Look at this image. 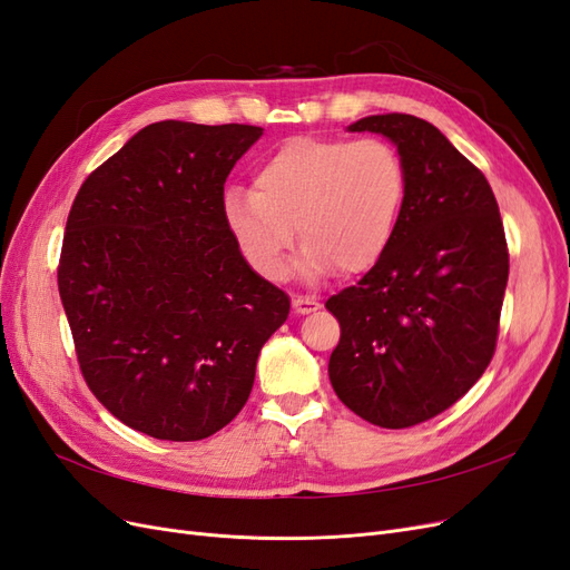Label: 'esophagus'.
<instances>
[{
  "mask_svg": "<svg viewBox=\"0 0 570 570\" xmlns=\"http://www.w3.org/2000/svg\"><path fill=\"white\" fill-rule=\"evenodd\" d=\"M292 308H295V314L304 316V314L318 312V308H321V302H318L316 297H295V299H292Z\"/></svg>",
  "mask_w": 570,
  "mask_h": 570,
  "instance_id": "1",
  "label": "esophagus"
}]
</instances>
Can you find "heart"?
<instances>
[{"label": "heart", "instance_id": "1", "mask_svg": "<svg viewBox=\"0 0 570 570\" xmlns=\"http://www.w3.org/2000/svg\"><path fill=\"white\" fill-rule=\"evenodd\" d=\"M406 199V168L383 140H287L254 170V189L223 195V220L247 264L266 281L289 273L295 228L299 268L318 281L335 268L371 271L387 252Z\"/></svg>", "mask_w": 570, "mask_h": 570}]
</instances>
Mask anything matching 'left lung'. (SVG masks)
<instances>
[{
    "label": "left lung",
    "instance_id": "left-lung-1",
    "mask_svg": "<svg viewBox=\"0 0 570 570\" xmlns=\"http://www.w3.org/2000/svg\"><path fill=\"white\" fill-rule=\"evenodd\" d=\"M406 168V199L387 252L325 302L342 327L327 375L340 402L381 428L438 416L485 373L509 281L502 216L485 176L423 118L377 114Z\"/></svg>",
    "mask_w": 570,
    "mask_h": 570
}]
</instances>
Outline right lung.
I'll return each instance as SVG.
<instances>
[{"instance_id":"right-lung-1","label":"right lung","mask_w":570,"mask_h":570,"mask_svg":"<svg viewBox=\"0 0 570 570\" xmlns=\"http://www.w3.org/2000/svg\"><path fill=\"white\" fill-rule=\"evenodd\" d=\"M256 126L159 120L82 183L59 295L97 400L132 430L204 440L249 400L256 358L289 314L223 220V185Z\"/></svg>"}]
</instances>
